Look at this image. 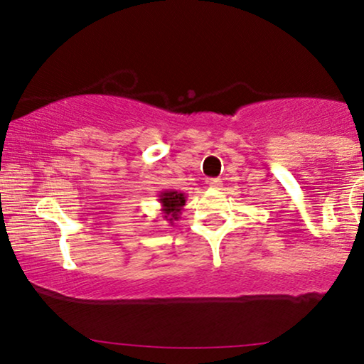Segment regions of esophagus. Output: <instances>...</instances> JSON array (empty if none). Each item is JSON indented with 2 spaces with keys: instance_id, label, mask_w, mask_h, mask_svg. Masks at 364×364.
Returning a JSON list of instances; mask_svg holds the SVG:
<instances>
[{
  "instance_id": "esophagus-1",
  "label": "esophagus",
  "mask_w": 364,
  "mask_h": 364,
  "mask_svg": "<svg viewBox=\"0 0 364 364\" xmlns=\"http://www.w3.org/2000/svg\"><path fill=\"white\" fill-rule=\"evenodd\" d=\"M207 183H208V187H212V188H220L222 181L220 178H208Z\"/></svg>"
}]
</instances>
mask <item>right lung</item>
<instances>
[{
    "label": "right lung",
    "instance_id": "add662e5",
    "mask_svg": "<svg viewBox=\"0 0 364 364\" xmlns=\"http://www.w3.org/2000/svg\"><path fill=\"white\" fill-rule=\"evenodd\" d=\"M187 196L183 192L177 191H162L159 192V203H161V212L164 220H167L171 225H173L183 210L186 205Z\"/></svg>",
    "mask_w": 364,
    "mask_h": 364
}]
</instances>
